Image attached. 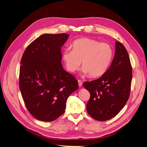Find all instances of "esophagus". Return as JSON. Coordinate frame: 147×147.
Here are the masks:
<instances>
[{"instance_id": "esophagus-1", "label": "esophagus", "mask_w": 147, "mask_h": 147, "mask_svg": "<svg viewBox=\"0 0 147 147\" xmlns=\"http://www.w3.org/2000/svg\"><path fill=\"white\" fill-rule=\"evenodd\" d=\"M78 86L80 87L82 86V80H78Z\"/></svg>"}]
</instances>
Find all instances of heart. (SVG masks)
I'll return each instance as SVG.
<instances>
[{
    "label": "heart",
    "instance_id": "b5f03b06",
    "mask_svg": "<svg viewBox=\"0 0 147 147\" xmlns=\"http://www.w3.org/2000/svg\"><path fill=\"white\" fill-rule=\"evenodd\" d=\"M71 47L72 50H66L63 53L65 66L70 72L78 70L82 62L84 72L91 77H99L107 70L113 59V48L108 43L81 38L74 41Z\"/></svg>",
    "mask_w": 147,
    "mask_h": 147
}]
</instances>
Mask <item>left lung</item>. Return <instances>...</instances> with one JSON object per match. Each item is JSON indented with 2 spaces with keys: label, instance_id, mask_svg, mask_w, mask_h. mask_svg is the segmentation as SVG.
<instances>
[{
  "label": "left lung",
  "instance_id": "8db88e82",
  "mask_svg": "<svg viewBox=\"0 0 147 147\" xmlns=\"http://www.w3.org/2000/svg\"><path fill=\"white\" fill-rule=\"evenodd\" d=\"M132 66L125 47L115 42V53L109 69L99 78L83 83L90 92L87 112L97 121H107L120 112L129 99L132 77Z\"/></svg>",
  "mask_w": 147,
  "mask_h": 147
}]
</instances>
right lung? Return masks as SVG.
<instances>
[{
	"label": "right lung",
	"mask_w": 147,
	"mask_h": 147,
	"mask_svg": "<svg viewBox=\"0 0 147 147\" xmlns=\"http://www.w3.org/2000/svg\"><path fill=\"white\" fill-rule=\"evenodd\" d=\"M67 34H44L26 48L21 61L20 89L26 108L40 121L63 115L69 96L78 88L75 77L61 64Z\"/></svg>",
	"instance_id": "right-lung-1"
}]
</instances>
